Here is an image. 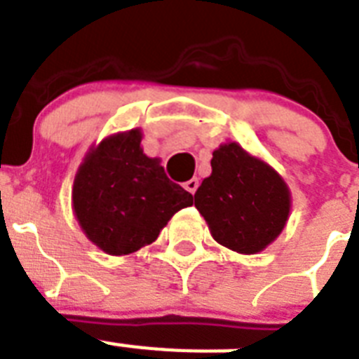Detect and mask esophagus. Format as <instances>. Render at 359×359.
<instances>
[{
    "instance_id": "34e87169",
    "label": "esophagus",
    "mask_w": 359,
    "mask_h": 359,
    "mask_svg": "<svg viewBox=\"0 0 359 359\" xmlns=\"http://www.w3.org/2000/svg\"><path fill=\"white\" fill-rule=\"evenodd\" d=\"M198 185H200V182H198L196 177H192V180H189V182L183 183V187H185V191H189L191 194H194L198 189Z\"/></svg>"
}]
</instances>
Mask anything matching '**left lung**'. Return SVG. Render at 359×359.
Segmentation results:
<instances>
[{"mask_svg": "<svg viewBox=\"0 0 359 359\" xmlns=\"http://www.w3.org/2000/svg\"><path fill=\"white\" fill-rule=\"evenodd\" d=\"M211 167V176L194 194V205L205 218L212 238L236 253H260L288 222V185L273 167L238 143L216 148Z\"/></svg>", "mask_w": 359, "mask_h": 359, "instance_id": "1", "label": "left lung"}]
</instances>
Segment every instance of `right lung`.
Here are the masks:
<instances>
[{"label": "right lung", "mask_w": 359, "mask_h": 359, "mask_svg": "<svg viewBox=\"0 0 359 359\" xmlns=\"http://www.w3.org/2000/svg\"><path fill=\"white\" fill-rule=\"evenodd\" d=\"M141 139V128H133L93 144L73 182L80 229L115 257L152 244L180 209L192 205L191 192L168 180L161 159L148 158Z\"/></svg>", "instance_id": "add662e5"}]
</instances>
